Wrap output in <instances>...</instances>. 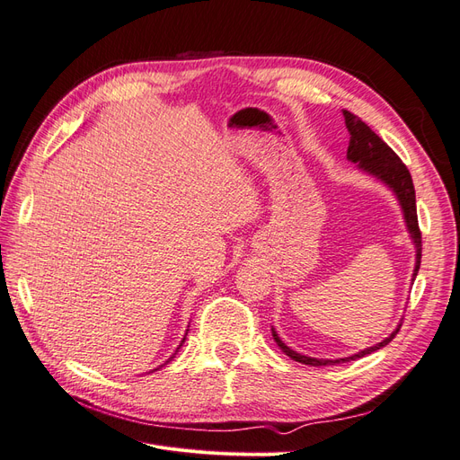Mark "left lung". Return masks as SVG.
<instances>
[{
  "label": "left lung",
  "instance_id": "obj_1",
  "mask_svg": "<svg viewBox=\"0 0 460 460\" xmlns=\"http://www.w3.org/2000/svg\"><path fill=\"white\" fill-rule=\"evenodd\" d=\"M343 117H345V127L351 134L349 147H347V161H351L365 174L376 178L378 182H382L384 186L392 190L394 196L397 198V201L401 205L402 218H405L407 230L411 234V240L416 249V262H414V270H412V282H414V278H416V274H419V269H420V259H422V235L419 230V218H416V196H414L411 172L407 166L401 163V159L395 155V151L389 147L378 134H374L370 130L368 124H365L357 115L349 113V111H343ZM399 328H401V324L380 343L367 347V349L358 351L351 357H343V358H316V357L301 355V353L291 349V347H288L280 340V336H278L274 328H272V338H274L276 345L280 347V349L289 358L297 360V363L311 365V367H328V365L349 363V360H355V358H360V357L382 349V347H385L397 336Z\"/></svg>",
  "mask_w": 460,
  "mask_h": 460
}]
</instances>
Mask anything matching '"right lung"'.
Masks as SVG:
<instances>
[{"instance_id":"add662e5","label":"right lung","mask_w":460,"mask_h":460,"mask_svg":"<svg viewBox=\"0 0 460 460\" xmlns=\"http://www.w3.org/2000/svg\"><path fill=\"white\" fill-rule=\"evenodd\" d=\"M186 333H188V332H186ZM184 340H186V336H184ZM184 340H182V341H180V345H178V347H176V353H178V349H180V347H182V343H184ZM176 353H174V355H176ZM174 355H172V357H171V358H174ZM171 358H169V360H166V363H171ZM166 363H164V365H166ZM161 367H163V365H161ZM155 370H157V368H155Z\"/></svg>"}]
</instances>
